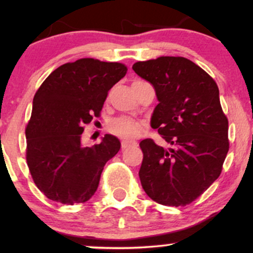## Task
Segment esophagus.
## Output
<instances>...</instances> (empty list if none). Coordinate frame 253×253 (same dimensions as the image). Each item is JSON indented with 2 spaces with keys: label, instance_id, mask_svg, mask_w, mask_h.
<instances>
[{
  "label": "esophagus",
  "instance_id": "obj_1",
  "mask_svg": "<svg viewBox=\"0 0 253 253\" xmlns=\"http://www.w3.org/2000/svg\"><path fill=\"white\" fill-rule=\"evenodd\" d=\"M136 141L135 140H123L121 141V149H128L130 146H135Z\"/></svg>",
  "mask_w": 253,
  "mask_h": 253
}]
</instances>
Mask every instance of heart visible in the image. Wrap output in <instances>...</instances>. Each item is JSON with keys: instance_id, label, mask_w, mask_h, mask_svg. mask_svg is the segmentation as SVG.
I'll return each instance as SVG.
<instances>
[{"instance_id": "obj_1", "label": "heart", "mask_w": 253, "mask_h": 253, "mask_svg": "<svg viewBox=\"0 0 253 253\" xmlns=\"http://www.w3.org/2000/svg\"><path fill=\"white\" fill-rule=\"evenodd\" d=\"M108 129L113 134L123 138H135L141 130V126L138 121L128 118H119L109 124Z\"/></svg>"}]
</instances>
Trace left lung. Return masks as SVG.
<instances>
[{
  "label": "left lung",
  "instance_id": "left-lung-1",
  "mask_svg": "<svg viewBox=\"0 0 253 253\" xmlns=\"http://www.w3.org/2000/svg\"><path fill=\"white\" fill-rule=\"evenodd\" d=\"M132 69L156 90L151 127L172 146L140 141L139 170L149 197L164 206L189 205L211 187L227 156L228 120L220 104L215 81L184 57L136 62Z\"/></svg>",
  "mask_w": 253,
  "mask_h": 253
}]
</instances>
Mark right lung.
Wrapping results in <instances>:
<instances>
[{
    "instance_id": "add662e5",
    "label": "right lung",
    "mask_w": 253,
    "mask_h": 253,
    "mask_svg": "<svg viewBox=\"0 0 253 253\" xmlns=\"http://www.w3.org/2000/svg\"><path fill=\"white\" fill-rule=\"evenodd\" d=\"M126 72L125 64L82 58L60 65L37 90L26 127V161L47 199L75 205L95 194L104 165L121 144L106 134L100 144L83 146L81 134L100 117L108 91Z\"/></svg>"
}]
</instances>
